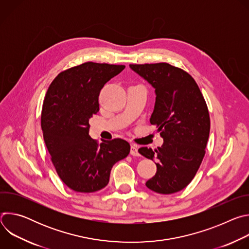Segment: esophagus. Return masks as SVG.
Instances as JSON below:
<instances>
[{
    "label": "esophagus",
    "instance_id": "1",
    "mask_svg": "<svg viewBox=\"0 0 249 249\" xmlns=\"http://www.w3.org/2000/svg\"><path fill=\"white\" fill-rule=\"evenodd\" d=\"M130 154H131V156H134V157H139V156H140V154H139V152H138V147H137V145H135V144H132V145H131Z\"/></svg>",
    "mask_w": 249,
    "mask_h": 249
}]
</instances>
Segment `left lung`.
Masks as SVG:
<instances>
[{
  "label": "left lung",
  "mask_w": 249,
  "mask_h": 249,
  "mask_svg": "<svg viewBox=\"0 0 249 249\" xmlns=\"http://www.w3.org/2000/svg\"><path fill=\"white\" fill-rule=\"evenodd\" d=\"M132 70L156 89V104L150 122L158 127L163 144L155 151L139 153L158 159L157 173L146 182L160 194L185 188L194 178L205 156L210 115L195 80L184 70L168 63L130 64Z\"/></svg>",
  "instance_id": "obj_1"
}]
</instances>
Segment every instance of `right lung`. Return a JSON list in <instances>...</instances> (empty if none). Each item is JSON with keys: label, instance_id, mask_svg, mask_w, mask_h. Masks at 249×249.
<instances>
[{"label": "right lung", "instance_id": "1", "mask_svg": "<svg viewBox=\"0 0 249 249\" xmlns=\"http://www.w3.org/2000/svg\"><path fill=\"white\" fill-rule=\"evenodd\" d=\"M124 65L86 62L61 72L44 97L41 129L50 160L61 180L76 192L92 193L109 181L114 163L130 153L127 141L98 143L89 136V120L99 111L103 86Z\"/></svg>", "mask_w": 249, "mask_h": 249}]
</instances>
